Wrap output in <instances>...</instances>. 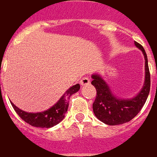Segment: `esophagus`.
<instances>
[{"instance_id":"34e87169","label":"esophagus","mask_w":157,"mask_h":157,"mask_svg":"<svg viewBox=\"0 0 157 157\" xmlns=\"http://www.w3.org/2000/svg\"><path fill=\"white\" fill-rule=\"evenodd\" d=\"M81 85L82 86H85V85H88L89 83L91 82V80H90V78L89 77H87V76H85V77H83V78L81 80Z\"/></svg>"}]
</instances>
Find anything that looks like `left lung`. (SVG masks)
<instances>
[{
	"instance_id": "1",
	"label": "left lung",
	"mask_w": 157,
	"mask_h": 157,
	"mask_svg": "<svg viewBox=\"0 0 157 157\" xmlns=\"http://www.w3.org/2000/svg\"><path fill=\"white\" fill-rule=\"evenodd\" d=\"M145 56V83L141 91L132 98L121 99L113 94L107 82L98 74L92 75V84L97 90V96L92 109L94 114L100 121L109 125H118L130 121L141 110L148 98L151 88V75L148 59L145 49L137 42H135Z\"/></svg>"
}]
</instances>
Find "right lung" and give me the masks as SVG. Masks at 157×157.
Returning <instances> with one entry per match:
<instances>
[{
	"mask_svg": "<svg viewBox=\"0 0 157 157\" xmlns=\"http://www.w3.org/2000/svg\"><path fill=\"white\" fill-rule=\"evenodd\" d=\"M80 89V85L76 84L72 86L65 92V94L59 98L58 102L50 109L40 113H27L22 111V109H18L12 102L13 109L19 117L34 127L39 128H50L55 125L58 124L59 123L63 120L65 118V114L67 112L69 106V99L72 94L77 92Z\"/></svg>",
	"mask_w": 157,
	"mask_h": 157,
	"instance_id": "obj_1",
	"label": "right lung"
}]
</instances>
